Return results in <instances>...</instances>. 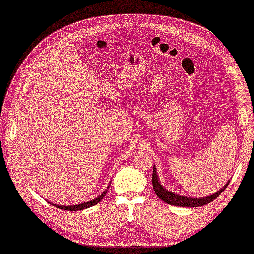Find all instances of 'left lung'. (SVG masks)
Instances as JSON below:
<instances>
[{
	"instance_id": "8db88e82",
	"label": "left lung",
	"mask_w": 254,
	"mask_h": 254,
	"mask_svg": "<svg viewBox=\"0 0 254 254\" xmlns=\"http://www.w3.org/2000/svg\"><path fill=\"white\" fill-rule=\"evenodd\" d=\"M152 185H153V189H154L156 196L159 197L161 200H163L164 202L169 203V205H173V206H179V207H200L203 205H207V203L211 202L215 200L219 194H221L228 185V182L225 185V187L217 191V192L211 194L209 197L206 198H188V197H184V196H179V194H174L171 191H168L164 189L163 187L160 185L159 179H157L156 176V170L155 168H153V176H152Z\"/></svg>"
}]
</instances>
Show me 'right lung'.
Listing matches in <instances>:
<instances>
[{"instance_id": "right-lung-1", "label": "right lung", "mask_w": 254, "mask_h": 254, "mask_svg": "<svg viewBox=\"0 0 254 254\" xmlns=\"http://www.w3.org/2000/svg\"><path fill=\"white\" fill-rule=\"evenodd\" d=\"M107 193V190L103 192L102 194H100L98 198L93 199V200L88 201V202H84V203H80V205H74V206H61V205H56V203H52L53 206L57 207V208L60 209H64V210H70V211H74V210H82V209H85V208H89V207H92L94 205H97L100 201L102 200L103 197L106 196Z\"/></svg>"}]
</instances>
